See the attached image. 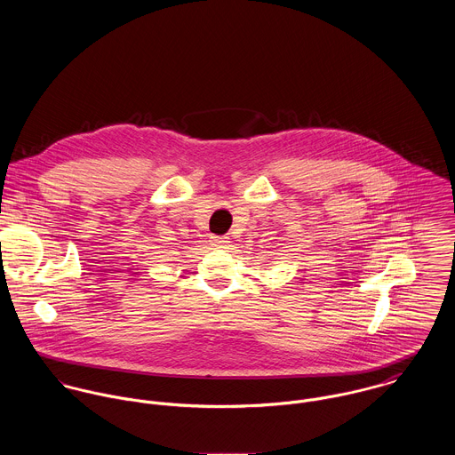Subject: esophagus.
Listing matches in <instances>:
<instances>
[{
	"mask_svg": "<svg viewBox=\"0 0 455 455\" xmlns=\"http://www.w3.org/2000/svg\"><path fill=\"white\" fill-rule=\"evenodd\" d=\"M228 237H211V246L212 248H218V250H223L228 246Z\"/></svg>",
	"mask_w": 455,
	"mask_h": 455,
	"instance_id": "obj_1",
	"label": "esophagus"
}]
</instances>
